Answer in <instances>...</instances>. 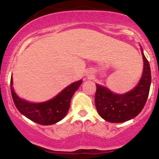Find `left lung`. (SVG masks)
<instances>
[{
	"instance_id": "obj_1",
	"label": "left lung",
	"mask_w": 159,
	"mask_h": 159,
	"mask_svg": "<svg viewBox=\"0 0 159 159\" xmlns=\"http://www.w3.org/2000/svg\"><path fill=\"white\" fill-rule=\"evenodd\" d=\"M141 52L144 70L142 78L134 89L124 95H116L107 88L96 84L95 107L105 120L111 123L125 122L137 116L144 108L148 97L152 75L148 61Z\"/></svg>"
}]
</instances>
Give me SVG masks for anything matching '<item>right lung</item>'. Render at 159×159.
<instances>
[{
	"label": "right lung",
	"mask_w": 159,
	"mask_h": 159,
	"mask_svg": "<svg viewBox=\"0 0 159 159\" xmlns=\"http://www.w3.org/2000/svg\"><path fill=\"white\" fill-rule=\"evenodd\" d=\"M81 81L80 80L72 83L53 99L42 103H30L20 98L13 90L12 78L11 92L15 106L22 115L41 125H51L59 122L67 115L72 96L81 85Z\"/></svg>",
	"instance_id": "1"
}]
</instances>
